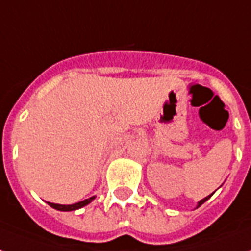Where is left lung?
Returning a JSON list of instances; mask_svg holds the SVG:
<instances>
[{
  "mask_svg": "<svg viewBox=\"0 0 251 251\" xmlns=\"http://www.w3.org/2000/svg\"><path fill=\"white\" fill-rule=\"evenodd\" d=\"M211 195H213V193H211ZM211 195H210V196H211ZM210 196L205 197V199H202V200H201V201H199V203H197V207H200V206H201V205H202L203 202H205V201H206V200L210 199Z\"/></svg>",
  "mask_w": 251,
  "mask_h": 251,
  "instance_id": "left-lung-1",
  "label": "left lung"
}]
</instances>
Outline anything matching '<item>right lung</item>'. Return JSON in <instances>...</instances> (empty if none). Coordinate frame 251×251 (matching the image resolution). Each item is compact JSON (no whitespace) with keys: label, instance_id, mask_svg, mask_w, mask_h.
I'll return each mask as SVG.
<instances>
[{"label":"right lung","instance_id":"right-lung-1","mask_svg":"<svg viewBox=\"0 0 251 251\" xmlns=\"http://www.w3.org/2000/svg\"><path fill=\"white\" fill-rule=\"evenodd\" d=\"M94 199H95V196L90 197V199L83 200V201H79V202L77 203H73V205H59V203H51V202H49V205H50L51 207H54V209H56V210L73 211V210H77V209H81V207L83 206H86L87 203H90Z\"/></svg>","mask_w":251,"mask_h":251}]
</instances>
